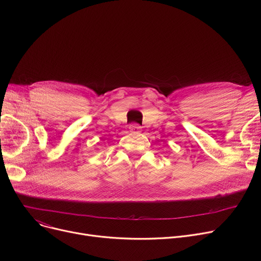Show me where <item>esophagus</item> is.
Segmentation results:
<instances>
[{"label": "esophagus", "mask_w": 261, "mask_h": 261, "mask_svg": "<svg viewBox=\"0 0 261 261\" xmlns=\"http://www.w3.org/2000/svg\"><path fill=\"white\" fill-rule=\"evenodd\" d=\"M141 129H142V127L140 125H138V123H132V125H130V131L132 133H139V132H141Z\"/></svg>", "instance_id": "1"}]
</instances>
